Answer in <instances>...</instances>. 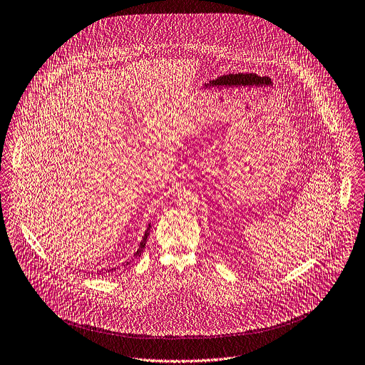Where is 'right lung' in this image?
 Listing matches in <instances>:
<instances>
[{
    "label": "right lung",
    "mask_w": 365,
    "mask_h": 365,
    "mask_svg": "<svg viewBox=\"0 0 365 365\" xmlns=\"http://www.w3.org/2000/svg\"><path fill=\"white\" fill-rule=\"evenodd\" d=\"M149 231H150V222L148 224V228L145 230V234H144V237H143V240H141V242H140V247H138V250L134 252V255L128 259V261H125V262H123L121 264V267L120 268H125V267H128L135 258H138V257H141V254H143V251H144V248H145L146 240H148V235H149ZM118 268H107V269H104V272L106 274H110V272H114V271H117ZM101 272V271H100Z\"/></svg>",
    "instance_id": "right-lung-1"
}]
</instances>
